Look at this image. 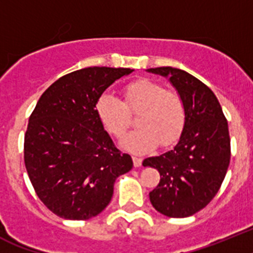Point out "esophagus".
<instances>
[{
  "label": "esophagus",
  "mask_w": 253,
  "mask_h": 253,
  "mask_svg": "<svg viewBox=\"0 0 253 253\" xmlns=\"http://www.w3.org/2000/svg\"><path fill=\"white\" fill-rule=\"evenodd\" d=\"M132 160H133V166H135L136 168H137V167L141 166V163H142V159H141V158H139V157H132Z\"/></svg>",
  "instance_id": "34e87169"
}]
</instances>
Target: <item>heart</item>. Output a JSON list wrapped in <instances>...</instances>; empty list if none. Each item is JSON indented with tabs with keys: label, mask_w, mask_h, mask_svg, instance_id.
<instances>
[{
	"label": "heart",
	"mask_w": 253,
	"mask_h": 253,
	"mask_svg": "<svg viewBox=\"0 0 253 253\" xmlns=\"http://www.w3.org/2000/svg\"><path fill=\"white\" fill-rule=\"evenodd\" d=\"M124 102L113 94H102L96 100L95 111L104 128L121 137L131 125V114L136 118L137 129L122 140V146L132 153L153 150L158 144L168 146L181 136L186 124V104L175 90L149 79H140L124 87Z\"/></svg>",
	"instance_id": "heart-1"
}]
</instances>
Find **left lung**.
Here are the masks:
<instances>
[{"label": "left lung", "instance_id": "1", "mask_svg": "<svg viewBox=\"0 0 253 253\" xmlns=\"http://www.w3.org/2000/svg\"><path fill=\"white\" fill-rule=\"evenodd\" d=\"M149 72L168 78L186 104V124L172 150L146 158L144 167L158 169L160 182L150 193L151 205L169 218H186L205 208L218 193L230 162V139L218 98L210 87L173 67Z\"/></svg>", "mask_w": 253, "mask_h": 253}]
</instances>
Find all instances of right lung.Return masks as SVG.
<instances>
[{
    "label": "right lung",
    "mask_w": 253,
    "mask_h": 253,
    "mask_svg": "<svg viewBox=\"0 0 253 253\" xmlns=\"http://www.w3.org/2000/svg\"><path fill=\"white\" fill-rule=\"evenodd\" d=\"M131 69L87 67L60 78L42 94L29 118L24 162L41 201L60 218L86 220L107 208L114 182L132 159L114 146L96 100Z\"/></svg>",
    "instance_id": "right-lung-1"
}]
</instances>
